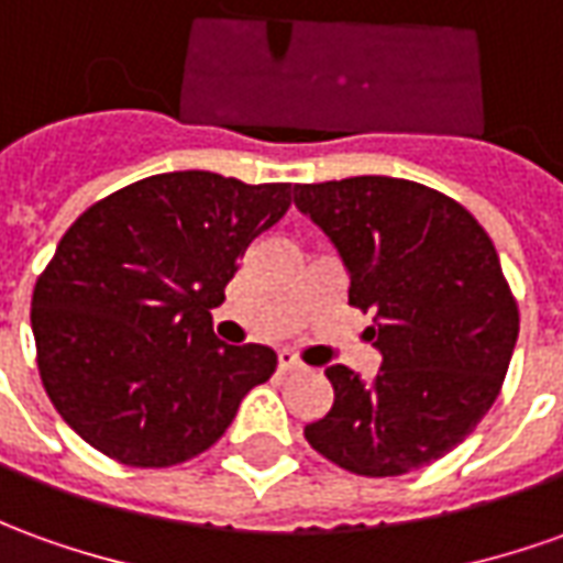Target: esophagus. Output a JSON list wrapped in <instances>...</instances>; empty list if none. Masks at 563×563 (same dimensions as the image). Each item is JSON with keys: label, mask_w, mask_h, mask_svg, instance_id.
I'll list each match as a JSON object with an SVG mask.
<instances>
[{"label": "esophagus", "mask_w": 563, "mask_h": 563, "mask_svg": "<svg viewBox=\"0 0 563 563\" xmlns=\"http://www.w3.org/2000/svg\"><path fill=\"white\" fill-rule=\"evenodd\" d=\"M277 365H280V372H298V368H305V363L295 356L292 350H280V356H277Z\"/></svg>", "instance_id": "esophagus-1"}]
</instances>
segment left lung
<instances>
[{
	"label": "left lung",
	"mask_w": 563,
	"mask_h": 563,
	"mask_svg": "<svg viewBox=\"0 0 563 563\" xmlns=\"http://www.w3.org/2000/svg\"><path fill=\"white\" fill-rule=\"evenodd\" d=\"M295 207L335 243L353 308L375 310L380 368L329 365L335 402L305 439L341 470L387 478L460 445L500 396L518 305L470 210L393 176L295 186Z\"/></svg>",
	"instance_id": "left-lung-1"
}]
</instances>
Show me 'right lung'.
Masks as SVG:
<instances>
[{
    "mask_svg": "<svg viewBox=\"0 0 563 563\" xmlns=\"http://www.w3.org/2000/svg\"><path fill=\"white\" fill-rule=\"evenodd\" d=\"M289 203V183L179 170L118 188L69 225L30 320L45 393L90 448L161 470L222 439L277 353L219 341L210 310Z\"/></svg>",
    "mask_w": 563,
    "mask_h": 563,
    "instance_id": "obj_1",
    "label": "right lung"
}]
</instances>
